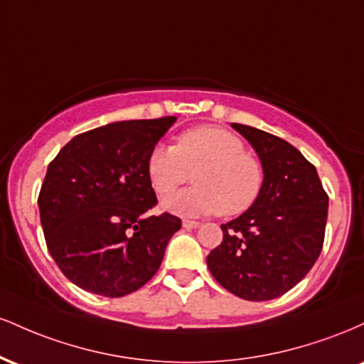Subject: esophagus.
Listing matches in <instances>:
<instances>
[{
	"label": "esophagus",
	"mask_w": 364,
	"mask_h": 364,
	"mask_svg": "<svg viewBox=\"0 0 364 364\" xmlns=\"http://www.w3.org/2000/svg\"><path fill=\"white\" fill-rule=\"evenodd\" d=\"M183 228H186V229H196V228H200V223H196V220L185 219V220H183Z\"/></svg>",
	"instance_id": "esophagus-1"
}]
</instances>
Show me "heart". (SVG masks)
<instances>
[{
  "mask_svg": "<svg viewBox=\"0 0 364 364\" xmlns=\"http://www.w3.org/2000/svg\"><path fill=\"white\" fill-rule=\"evenodd\" d=\"M147 173L159 196L173 193L191 173L195 185L166 202L171 212L185 215L243 214L257 202L265 183L260 159L245 152L243 140L235 133L214 127L188 129L174 147H154Z\"/></svg>",
  "mask_w": 364,
  "mask_h": 364,
  "instance_id": "1",
  "label": "heart"
}]
</instances>
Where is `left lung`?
<instances>
[{
	"label": "left lung",
	"instance_id": "obj_1",
	"mask_svg": "<svg viewBox=\"0 0 364 364\" xmlns=\"http://www.w3.org/2000/svg\"><path fill=\"white\" fill-rule=\"evenodd\" d=\"M260 157L263 190L252 208L223 224V243L207 267L224 289L248 301H270L292 289L318 260L328 195L315 166L286 140L232 123Z\"/></svg>",
	"mask_w": 364,
	"mask_h": 364
}]
</instances>
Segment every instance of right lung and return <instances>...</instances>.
I'll list each match as a JSON object with an SVG mask.
<instances>
[{
    "instance_id": "1",
    "label": "right lung",
    "mask_w": 364,
    "mask_h": 364,
    "mask_svg": "<svg viewBox=\"0 0 364 364\" xmlns=\"http://www.w3.org/2000/svg\"><path fill=\"white\" fill-rule=\"evenodd\" d=\"M176 121H118L80 133L60 150L41 186V224L53 260L87 292L121 298L156 275L181 229L157 205L147 173L150 150Z\"/></svg>"
}]
</instances>
